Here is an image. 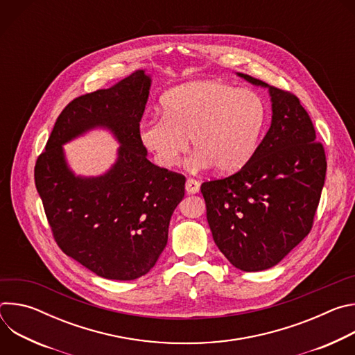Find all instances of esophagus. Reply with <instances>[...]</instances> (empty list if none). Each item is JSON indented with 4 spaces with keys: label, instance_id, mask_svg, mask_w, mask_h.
Wrapping results in <instances>:
<instances>
[{
    "label": "esophagus",
    "instance_id": "obj_1",
    "mask_svg": "<svg viewBox=\"0 0 355 355\" xmlns=\"http://www.w3.org/2000/svg\"><path fill=\"white\" fill-rule=\"evenodd\" d=\"M199 187H200V184H199L196 180H193V178H188L187 182H185V191H187L188 193H196V192H199Z\"/></svg>",
    "mask_w": 355,
    "mask_h": 355
}]
</instances>
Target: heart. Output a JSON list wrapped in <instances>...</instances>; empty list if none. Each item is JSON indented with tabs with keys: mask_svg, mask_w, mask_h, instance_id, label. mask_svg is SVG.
Here are the masks:
<instances>
[{
	"mask_svg": "<svg viewBox=\"0 0 355 355\" xmlns=\"http://www.w3.org/2000/svg\"><path fill=\"white\" fill-rule=\"evenodd\" d=\"M267 122L264 99L216 80L178 85L162 99V116L141 122L143 146L164 168L177 166L191 139L192 171L212 166L222 174L241 170L256 155Z\"/></svg>",
	"mask_w": 355,
	"mask_h": 355,
	"instance_id": "b5f03b06",
	"label": "heart"
}]
</instances>
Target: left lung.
<instances>
[{"label": "left lung", "mask_w": 355, "mask_h": 355, "mask_svg": "<svg viewBox=\"0 0 355 355\" xmlns=\"http://www.w3.org/2000/svg\"><path fill=\"white\" fill-rule=\"evenodd\" d=\"M268 88L271 126L256 155L236 174L200 185L214 240L232 266L263 271L277 266L313 225L326 178V155L296 95Z\"/></svg>", "instance_id": "obj_1"}]
</instances>
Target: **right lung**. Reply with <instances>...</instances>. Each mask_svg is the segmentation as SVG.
<instances>
[{"instance_id":"right-lung-1","label":"right lung","mask_w":355,"mask_h":355,"mask_svg":"<svg viewBox=\"0 0 355 355\" xmlns=\"http://www.w3.org/2000/svg\"><path fill=\"white\" fill-rule=\"evenodd\" d=\"M150 85V76L136 70L111 88L73 99L35 166L36 189L56 243L107 279H136L155 267L185 192L184 175L146 157L139 129ZM95 127L108 128L120 141L119 159L103 176H76L62 144Z\"/></svg>"}]
</instances>
